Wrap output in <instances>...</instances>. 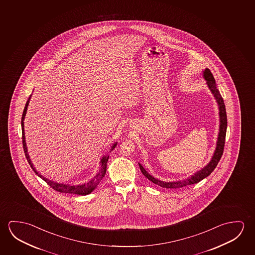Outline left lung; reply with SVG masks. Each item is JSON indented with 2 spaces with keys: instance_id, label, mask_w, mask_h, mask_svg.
Segmentation results:
<instances>
[{
  "instance_id": "1",
  "label": "left lung",
  "mask_w": 255,
  "mask_h": 255,
  "mask_svg": "<svg viewBox=\"0 0 255 255\" xmlns=\"http://www.w3.org/2000/svg\"><path fill=\"white\" fill-rule=\"evenodd\" d=\"M203 76L206 81V84L208 86V88L210 89L211 92L213 93L216 101L218 103L219 106V115H220V128H219L218 139H217V143H216V148L214 150V155L212 157L210 162L206 165L204 168L199 170L198 172H196L193 175H191L190 177L186 178L182 181H177V182H163L158 179L154 178L152 175H150L147 171H146L143 166H141L139 163V166L141 169V173L150 180V182H153L155 184H157L158 186L162 188H166V189H181L183 187L188 186L194 184L197 182H199L204 178L207 177L209 174L214 171V168L217 166L220 159L222 158L223 153V149H224V143H225V137H226L227 131V114L226 108L225 105L223 102V98L221 96V94L219 92L218 89L216 87L215 80H214L213 74L211 73L209 69L206 68L204 73Z\"/></svg>"
}]
</instances>
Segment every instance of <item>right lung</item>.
<instances>
[{
  "instance_id": "obj_1",
  "label": "right lung",
  "mask_w": 255,
  "mask_h": 255,
  "mask_svg": "<svg viewBox=\"0 0 255 255\" xmlns=\"http://www.w3.org/2000/svg\"><path fill=\"white\" fill-rule=\"evenodd\" d=\"M30 98H31V96L29 97L28 100H27L26 104H25L24 112H23V115H22V120H21L23 148H24V154H25V157H26V159H27V161H28L29 165L31 166L32 169L34 171V173H35L39 177H41L43 181H45V182L49 184V186L51 187L54 190H57L58 192H61V193H71V194L81 195V196H85V195L91 193V192L97 188V185L99 184V182H101L102 179L105 176V173H106V166H107V161H108L109 156H104V157L102 158L101 161H100V163H101V168L99 170V172L97 173V175L94 176L93 179H91L89 182L84 183V184H81V185H80V184H79V185H69V184H64V183H57V182H53L51 180H49L48 178L43 177L42 175H41V174H39V172H37L35 167L32 165L28 153H27V148H26V143H25V140H24V116H25V114H26V111H27V107H28ZM116 145H117V142H115L114 145L112 146V149L110 150V152L114 150Z\"/></svg>"
}]
</instances>
